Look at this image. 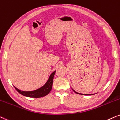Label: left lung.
Masks as SVG:
<instances>
[{"mask_svg": "<svg viewBox=\"0 0 120 120\" xmlns=\"http://www.w3.org/2000/svg\"><path fill=\"white\" fill-rule=\"evenodd\" d=\"M73 91H74L75 93H77V94H81V95H89V94H82V93H78V92H75V90H73ZM93 94H92V95H93ZM89 95H91V94H89Z\"/></svg>", "mask_w": 120, "mask_h": 120, "instance_id": "1", "label": "left lung"}]
</instances>
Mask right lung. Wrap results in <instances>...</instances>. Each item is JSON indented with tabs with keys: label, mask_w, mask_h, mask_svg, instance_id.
<instances>
[{
	"label": "right lung",
	"mask_w": 120,
	"mask_h": 120,
	"mask_svg": "<svg viewBox=\"0 0 120 120\" xmlns=\"http://www.w3.org/2000/svg\"><path fill=\"white\" fill-rule=\"evenodd\" d=\"M56 71L53 72L52 74L50 75V77L46 82L44 86H42L41 88H39L38 89H36L35 90H33V91H29V92H26V91H21L19 89L17 88L16 87L14 86L15 89L18 92L21 94L23 95V96L28 97H34V98H40L42 97L47 95L50 93L52 89V86L53 84V80H54V75L55 74Z\"/></svg>",
	"instance_id": "add662e5"
}]
</instances>
